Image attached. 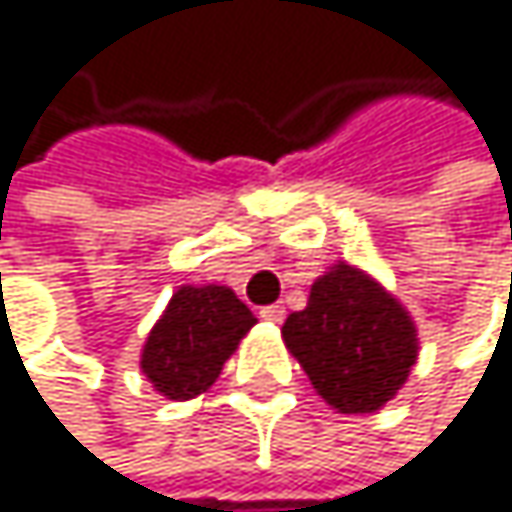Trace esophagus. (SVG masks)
Here are the masks:
<instances>
[{"instance_id": "esophagus-1", "label": "esophagus", "mask_w": 512, "mask_h": 512, "mask_svg": "<svg viewBox=\"0 0 512 512\" xmlns=\"http://www.w3.org/2000/svg\"><path fill=\"white\" fill-rule=\"evenodd\" d=\"M261 319H267V322L279 325V322L285 319V307H282V304H270V307H264V310H261Z\"/></svg>"}]
</instances>
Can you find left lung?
Wrapping results in <instances>:
<instances>
[{
    "instance_id": "obj_1",
    "label": "left lung",
    "mask_w": 512,
    "mask_h": 512,
    "mask_svg": "<svg viewBox=\"0 0 512 512\" xmlns=\"http://www.w3.org/2000/svg\"><path fill=\"white\" fill-rule=\"evenodd\" d=\"M288 353L338 415L381 411L418 362V328L393 291L338 261L313 285L307 307L282 325Z\"/></svg>"
}]
</instances>
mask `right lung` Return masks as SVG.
Here are the masks:
<instances>
[{"label":"right lung","instance_id":"1","mask_svg":"<svg viewBox=\"0 0 512 512\" xmlns=\"http://www.w3.org/2000/svg\"><path fill=\"white\" fill-rule=\"evenodd\" d=\"M258 322L227 285H181L150 328L141 371L156 393L187 402L218 381L224 362Z\"/></svg>","mask_w":512,"mask_h":512}]
</instances>
